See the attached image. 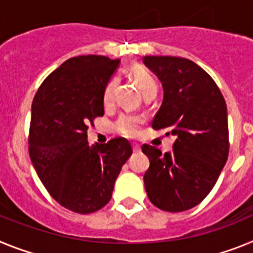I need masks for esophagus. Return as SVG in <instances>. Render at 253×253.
Segmentation results:
<instances>
[{
  "label": "esophagus",
  "mask_w": 253,
  "mask_h": 253,
  "mask_svg": "<svg viewBox=\"0 0 253 253\" xmlns=\"http://www.w3.org/2000/svg\"><path fill=\"white\" fill-rule=\"evenodd\" d=\"M132 150H133V153H139V151H140V146H139V145L133 144L132 145Z\"/></svg>",
  "instance_id": "34e87169"
}]
</instances>
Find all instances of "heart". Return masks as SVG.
<instances>
[{
	"label": "heart",
	"mask_w": 253,
	"mask_h": 253,
	"mask_svg": "<svg viewBox=\"0 0 253 253\" xmlns=\"http://www.w3.org/2000/svg\"><path fill=\"white\" fill-rule=\"evenodd\" d=\"M129 75L135 84L137 85L144 96L155 95L158 91V84L151 72L146 67L141 65H133L129 69ZM118 84V79L113 78L105 84L104 90H103V104L104 107L109 108L113 105L114 102V93ZM144 124V120L139 116H132V114H122L114 124V129L116 132L120 133L124 137L128 139H135L141 132V127Z\"/></svg>",
	"instance_id": "obj_1"
}]
</instances>
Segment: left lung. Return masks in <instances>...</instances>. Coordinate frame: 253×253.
<instances>
[{
    "label": "left lung",
    "instance_id": "left-lung-1",
    "mask_svg": "<svg viewBox=\"0 0 253 253\" xmlns=\"http://www.w3.org/2000/svg\"><path fill=\"white\" fill-rule=\"evenodd\" d=\"M144 63L164 90L151 126L175 137L173 150L166 154L142 145V153L150 160L145 190L160 210L184 211L208 196L227 163V104L211 76L187 58L146 56Z\"/></svg>",
    "mask_w": 253,
    "mask_h": 253
}]
</instances>
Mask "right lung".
<instances>
[{"label": "right lung", "mask_w": 253, "mask_h": 253, "mask_svg": "<svg viewBox=\"0 0 253 253\" xmlns=\"http://www.w3.org/2000/svg\"><path fill=\"white\" fill-rule=\"evenodd\" d=\"M120 60L72 57L48 75L32 104L29 154L42 183L63 208L78 214L109 203L114 182L132 148L124 137L87 144V128L104 114L103 90Z\"/></svg>", "instance_id": "obj_1"}]
</instances>
